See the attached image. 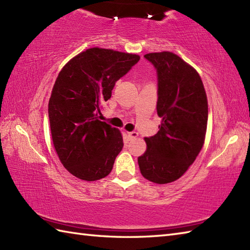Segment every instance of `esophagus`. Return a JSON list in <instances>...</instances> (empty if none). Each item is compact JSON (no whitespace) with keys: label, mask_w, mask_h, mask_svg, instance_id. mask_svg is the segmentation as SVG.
I'll return each instance as SVG.
<instances>
[{"label":"esophagus","mask_w":250,"mask_h":250,"mask_svg":"<svg viewBox=\"0 0 250 250\" xmlns=\"http://www.w3.org/2000/svg\"><path fill=\"white\" fill-rule=\"evenodd\" d=\"M137 136H139V134H137L136 132H128L129 140H133V139H135V137H137Z\"/></svg>","instance_id":"esophagus-1"}]
</instances>
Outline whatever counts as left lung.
Instances as JSON below:
<instances>
[{
	"label": "left lung",
	"instance_id": "obj_1",
	"mask_svg": "<svg viewBox=\"0 0 250 250\" xmlns=\"http://www.w3.org/2000/svg\"><path fill=\"white\" fill-rule=\"evenodd\" d=\"M144 57L157 70V114L162 120L158 133L145 137L147 149L137 161L143 176L163 185L182 177L200 153L208 104L199 73L182 58L171 51Z\"/></svg>",
	"mask_w": 250,
	"mask_h": 250
}]
</instances>
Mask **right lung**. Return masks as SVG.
Returning <instances> with one entry per match:
<instances>
[{"mask_svg":"<svg viewBox=\"0 0 250 250\" xmlns=\"http://www.w3.org/2000/svg\"><path fill=\"white\" fill-rule=\"evenodd\" d=\"M139 55L93 47L62 67L52 88L48 116L58 157L74 176L94 182L111 172L124 147L121 132L99 120L101 105Z\"/></svg>","mask_w":250,"mask_h":250,"instance_id":"add662e5","label":"right lung"}]
</instances>
